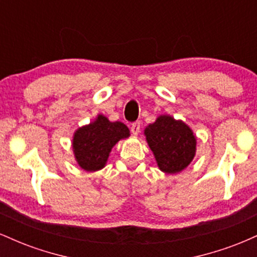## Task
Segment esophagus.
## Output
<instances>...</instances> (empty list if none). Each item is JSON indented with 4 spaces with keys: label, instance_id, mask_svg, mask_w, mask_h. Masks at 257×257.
Returning <instances> with one entry per match:
<instances>
[{
    "label": "esophagus",
    "instance_id": "34e87169",
    "mask_svg": "<svg viewBox=\"0 0 257 257\" xmlns=\"http://www.w3.org/2000/svg\"><path fill=\"white\" fill-rule=\"evenodd\" d=\"M140 122H134L132 123V126H131V131L133 133V135H138L139 133H140Z\"/></svg>",
    "mask_w": 257,
    "mask_h": 257
}]
</instances>
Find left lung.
<instances>
[{
    "mask_svg": "<svg viewBox=\"0 0 257 257\" xmlns=\"http://www.w3.org/2000/svg\"><path fill=\"white\" fill-rule=\"evenodd\" d=\"M159 169L167 174L182 172L196 156L197 139L192 129L169 114H161L144 132Z\"/></svg>",
    "mask_w": 257,
    "mask_h": 257,
    "instance_id": "1",
    "label": "left lung"
}]
</instances>
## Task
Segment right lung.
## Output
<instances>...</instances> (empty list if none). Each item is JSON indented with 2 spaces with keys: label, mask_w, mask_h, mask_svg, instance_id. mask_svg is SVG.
Here are the masks:
<instances>
[{
  "label": "right lung",
  "mask_w": 257,
  "mask_h": 257,
  "mask_svg": "<svg viewBox=\"0 0 257 257\" xmlns=\"http://www.w3.org/2000/svg\"><path fill=\"white\" fill-rule=\"evenodd\" d=\"M129 137L131 132L124 123L111 122L104 114H98L93 122L78 128L73 134L76 162L85 172H98L106 166L112 147Z\"/></svg>",
  "instance_id": "right-lung-1"
}]
</instances>
